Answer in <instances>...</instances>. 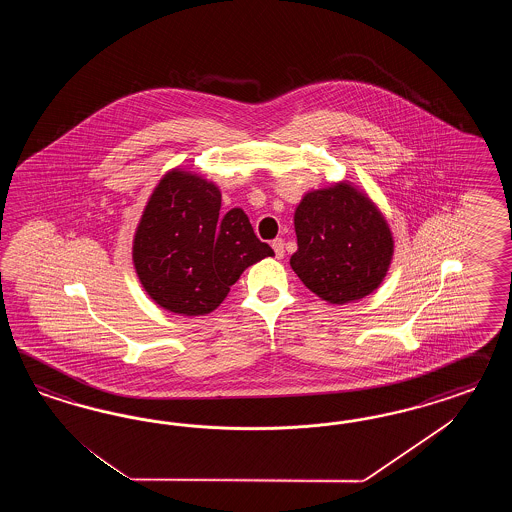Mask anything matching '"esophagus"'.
Instances as JSON below:
<instances>
[{"mask_svg": "<svg viewBox=\"0 0 512 512\" xmlns=\"http://www.w3.org/2000/svg\"><path fill=\"white\" fill-rule=\"evenodd\" d=\"M272 248H274V253H276V257L281 259L283 255H285V244H283V240L281 238H276L274 242H272Z\"/></svg>", "mask_w": 512, "mask_h": 512, "instance_id": "esophagus-1", "label": "esophagus"}]
</instances>
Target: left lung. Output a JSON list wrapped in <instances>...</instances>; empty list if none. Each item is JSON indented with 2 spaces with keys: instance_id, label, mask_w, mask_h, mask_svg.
Masks as SVG:
<instances>
[{
  "instance_id": "left-lung-1",
  "label": "left lung",
  "mask_w": 512,
  "mask_h": 512,
  "mask_svg": "<svg viewBox=\"0 0 512 512\" xmlns=\"http://www.w3.org/2000/svg\"><path fill=\"white\" fill-rule=\"evenodd\" d=\"M295 233L291 268L328 304L358 302L387 278L394 255L387 217L347 180L304 193L295 210Z\"/></svg>"
}]
</instances>
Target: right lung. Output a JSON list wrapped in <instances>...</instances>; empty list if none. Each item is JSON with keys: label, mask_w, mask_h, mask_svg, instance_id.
I'll return each instance as SVG.
<instances>
[{"label": "right lung", "mask_w": 512, "mask_h": 512, "mask_svg": "<svg viewBox=\"0 0 512 512\" xmlns=\"http://www.w3.org/2000/svg\"><path fill=\"white\" fill-rule=\"evenodd\" d=\"M142 289L163 310L199 317L216 310L251 264L272 257L242 208L221 212L216 182L171 169L157 182L133 236Z\"/></svg>", "instance_id": "1"}]
</instances>
